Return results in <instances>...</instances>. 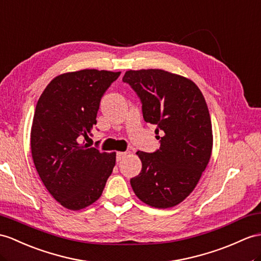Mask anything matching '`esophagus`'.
Segmentation results:
<instances>
[{"label": "esophagus", "mask_w": 261, "mask_h": 261, "mask_svg": "<svg viewBox=\"0 0 261 261\" xmlns=\"http://www.w3.org/2000/svg\"><path fill=\"white\" fill-rule=\"evenodd\" d=\"M126 155H127V152H125V151H118L117 154H116V161L117 162L123 161L124 158L126 157Z\"/></svg>", "instance_id": "obj_1"}]
</instances>
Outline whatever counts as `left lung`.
<instances>
[{
  "mask_svg": "<svg viewBox=\"0 0 261 261\" xmlns=\"http://www.w3.org/2000/svg\"><path fill=\"white\" fill-rule=\"evenodd\" d=\"M123 82L141 98L145 122L163 135L160 149L136 152L142 171L130 179L132 188L151 207H174L193 192L212 156V120L204 95L193 81L164 69H130Z\"/></svg>",
  "mask_w": 261,
  "mask_h": 261,
  "instance_id": "left-lung-1",
  "label": "left lung"
}]
</instances>
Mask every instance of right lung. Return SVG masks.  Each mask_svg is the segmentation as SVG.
<instances>
[{
	"label": "right lung",
	"instance_id": "add662e5",
	"mask_svg": "<svg viewBox=\"0 0 261 261\" xmlns=\"http://www.w3.org/2000/svg\"><path fill=\"white\" fill-rule=\"evenodd\" d=\"M119 75L98 69L61 74L37 100L32 157L48 193L71 211L96 201L115 166L116 152H101L81 142L96 125L100 98Z\"/></svg>",
	"mask_w": 261,
	"mask_h": 261
}]
</instances>
